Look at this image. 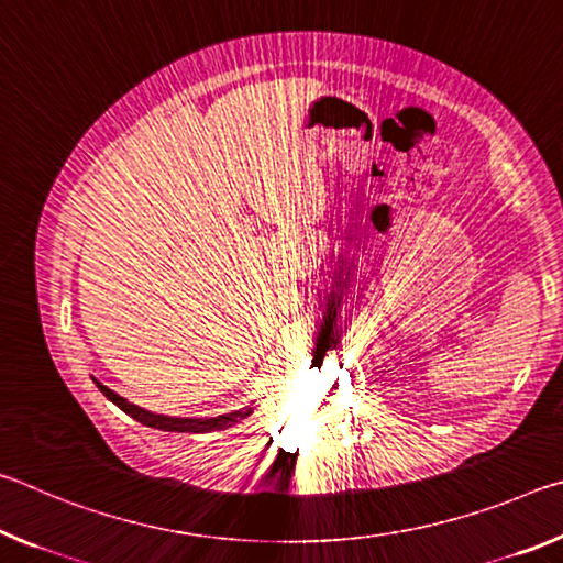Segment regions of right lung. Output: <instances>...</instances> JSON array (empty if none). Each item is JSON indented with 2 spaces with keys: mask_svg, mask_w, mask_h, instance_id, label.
<instances>
[{
  "mask_svg": "<svg viewBox=\"0 0 563 563\" xmlns=\"http://www.w3.org/2000/svg\"><path fill=\"white\" fill-rule=\"evenodd\" d=\"M97 387L101 389L103 395H107L113 405L119 409H123L129 417L136 419V422L146 424V427H154V430H164V432H213V430H225V427H231L235 422H241L247 415L253 412V407H243L238 409V412H228V415H218V417H208V419H190V417H166V415H156V412H148L144 407H136L126 402V399L119 397L113 389H109L107 385H101L99 379H93Z\"/></svg>",
  "mask_w": 563,
  "mask_h": 563,
  "instance_id": "right-lung-1",
  "label": "right lung"
}]
</instances>
